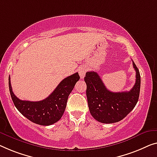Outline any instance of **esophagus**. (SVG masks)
Segmentation results:
<instances>
[{"label": "esophagus", "instance_id": "34e87169", "mask_svg": "<svg viewBox=\"0 0 157 157\" xmlns=\"http://www.w3.org/2000/svg\"><path fill=\"white\" fill-rule=\"evenodd\" d=\"M86 68L85 67H80L78 69V72H79V76H80L81 78H84L85 76V74H86Z\"/></svg>", "mask_w": 157, "mask_h": 157}]
</instances>
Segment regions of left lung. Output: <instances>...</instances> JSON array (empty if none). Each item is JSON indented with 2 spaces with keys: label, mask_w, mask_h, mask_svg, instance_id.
Listing matches in <instances>:
<instances>
[{
  "label": "left lung",
  "mask_w": 157,
  "mask_h": 157,
  "mask_svg": "<svg viewBox=\"0 0 157 157\" xmlns=\"http://www.w3.org/2000/svg\"><path fill=\"white\" fill-rule=\"evenodd\" d=\"M136 81L129 92H113L107 90L96 72H86V94L89 109L93 118L102 123H113L125 118L138 101L140 90L139 70L132 60Z\"/></svg>",
  "instance_id": "8db88e82"
}]
</instances>
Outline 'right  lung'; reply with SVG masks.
<instances>
[{
    "label": "right lung",
    "instance_id": "obj_1",
    "mask_svg": "<svg viewBox=\"0 0 157 157\" xmlns=\"http://www.w3.org/2000/svg\"><path fill=\"white\" fill-rule=\"evenodd\" d=\"M9 90L12 100L19 111L27 119L41 125H50L61 118L67 99L79 79L78 72L65 78L45 99L39 101H23L14 94L9 77Z\"/></svg>",
    "mask_w": 157,
    "mask_h": 157
}]
</instances>
